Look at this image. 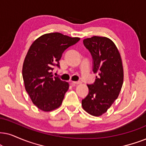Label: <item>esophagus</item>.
Here are the masks:
<instances>
[{
  "label": "esophagus",
  "instance_id": "1",
  "mask_svg": "<svg viewBox=\"0 0 146 146\" xmlns=\"http://www.w3.org/2000/svg\"><path fill=\"white\" fill-rule=\"evenodd\" d=\"M81 82H72L71 84L72 85H77V84H80Z\"/></svg>",
  "mask_w": 146,
  "mask_h": 146
}]
</instances>
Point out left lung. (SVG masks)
<instances>
[{
	"mask_svg": "<svg viewBox=\"0 0 146 146\" xmlns=\"http://www.w3.org/2000/svg\"><path fill=\"white\" fill-rule=\"evenodd\" d=\"M94 60L97 73L94 84L88 85L89 94L82 100L84 110L95 117L107 112L119 96L123 84V67L115 44L106 37L93 36L83 40Z\"/></svg>",
	"mask_w": 146,
	"mask_h": 146,
	"instance_id": "8db88e82",
	"label": "left lung"
}]
</instances>
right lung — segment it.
<instances>
[{"mask_svg":"<svg viewBox=\"0 0 146 146\" xmlns=\"http://www.w3.org/2000/svg\"><path fill=\"white\" fill-rule=\"evenodd\" d=\"M80 38L54 32L44 34L32 44L24 59L22 75L25 88L37 108L50 112L60 107L69 84L52 71L59 67L63 52Z\"/></svg>","mask_w":146,"mask_h":146,"instance_id":"obj_1","label":"right lung"}]
</instances>
